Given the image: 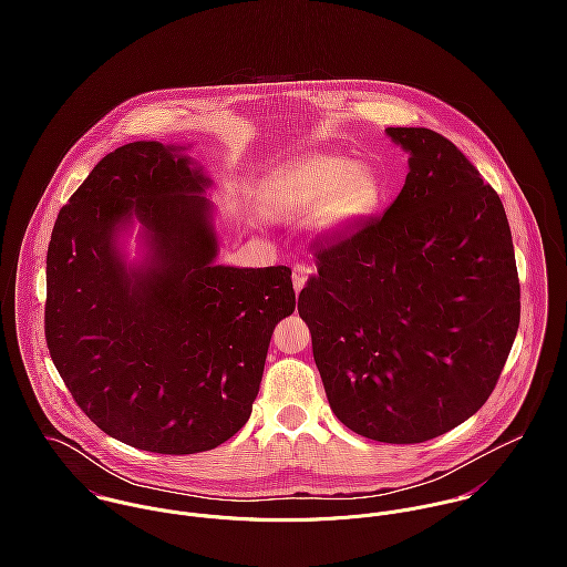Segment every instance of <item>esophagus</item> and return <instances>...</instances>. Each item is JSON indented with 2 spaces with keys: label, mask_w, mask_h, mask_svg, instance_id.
<instances>
[{
  "label": "esophagus",
  "mask_w": 567,
  "mask_h": 567,
  "mask_svg": "<svg viewBox=\"0 0 567 567\" xmlns=\"http://www.w3.org/2000/svg\"><path fill=\"white\" fill-rule=\"evenodd\" d=\"M308 277H310V268H308L306 264H297V266L292 268V286H295L297 292H301V288L306 286Z\"/></svg>",
  "instance_id": "34e87169"
}]
</instances>
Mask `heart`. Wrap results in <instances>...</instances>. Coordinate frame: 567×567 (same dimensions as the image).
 Here are the masks:
<instances>
[{"label":"heart","mask_w":567,"mask_h":567,"mask_svg":"<svg viewBox=\"0 0 567 567\" xmlns=\"http://www.w3.org/2000/svg\"><path fill=\"white\" fill-rule=\"evenodd\" d=\"M380 181L367 163L336 155H301L277 165L259 187V205L268 216L292 218L317 209L319 231L342 236L373 214Z\"/></svg>","instance_id":"1"}]
</instances>
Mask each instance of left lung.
I'll use <instances>...</instances> for the list:
<instances>
[{"mask_svg":"<svg viewBox=\"0 0 567 567\" xmlns=\"http://www.w3.org/2000/svg\"><path fill=\"white\" fill-rule=\"evenodd\" d=\"M410 155L380 218L317 248L299 295L333 414L380 443H423L476 414L519 327L499 196L443 135L386 128Z\"/></svg>","mask_w":567,"mask_h":567,"instance_id":"left-lung-1","label":"left lung"}]
</instances>
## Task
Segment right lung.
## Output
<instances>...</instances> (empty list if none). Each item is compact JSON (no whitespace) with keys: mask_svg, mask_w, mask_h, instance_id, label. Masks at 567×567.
Masks as SVG:
<instances>
[{"mask_svg":"<svg viewBox=\"0 0 567 567\" xmlns=\"http://www.w3.org/2000/svg\"><path fill=\"white\" fill-rule=\"evenodd\" d=\"M181 146L133 142L97 163L48 246L45 340L82 412L157 454L207 452L250 416L275 324L295 312L288 266L216 264L212 181ZM133 219L150 250L123 264Z\"/></svg>","mask_w":567,"mask_h":567,"instance_id":"obj_1","label":"right lung"}]
</instances>
